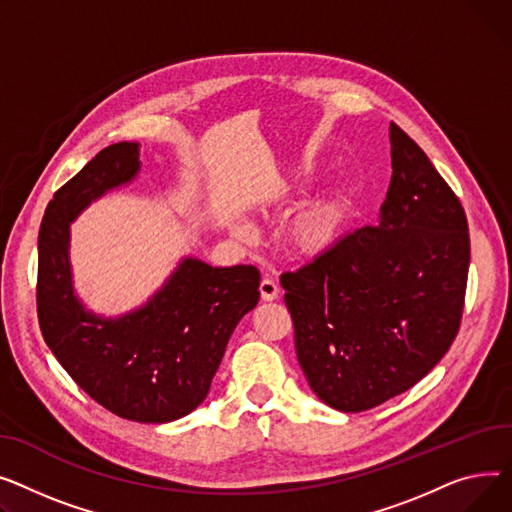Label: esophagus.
<instances>
[{
    "label": "esophagus",
    "mask_w": 512,
    "mask_h": 512,
    "mask_svg": "<svg viewBox=\"0 0 512 512\" xmlns=\"http://www.w3.org/2000/svg\"><path fill=\"white\" fill-rule=\"evenodd\" d=\"M281 293V287L275 279H262L260 281V297L264 299V302H273V299H277Z\"/></svg>",
    "instance_id": "34e87169"
}]
</instances>
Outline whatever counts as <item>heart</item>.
Returning a JSON list of instances; mask_svg holds the SVG:
<instances>
[{"label": "heart", "mask_w": 512, "mask_h": 512, "mask_svg": "<svg viewBox=\"0 0 512 512\" xmlns=\"http://www.w3.org/2000/svg\"><path fill=\"white\" fill-rule=\"evenodd\" d=\"M339 217L341 213L337 204H322L310 210L295 225V246L304 254H320L335 239Z\"/></svg>", "instance_id": "b5f03b06"}]
</instances>
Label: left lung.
Listing matches in <instances>:
<instances>
[{
	"label": "left lung",
	"mask_w": 512,
	"mask_h": 512,
	"mask_svg": "<svg viewBox=\"0 0 512 512\" xmlns=\"http://www.w3.org/2000/svg\"><path fill=\"white\" fill-rule=\"evenodd\" d=\"M393 177L378 225L281 275L314 393L359 413L422 380L453 345L469 273L467 217L428 155L390 124Z\"/></svg>",
	"instance_id": "obj_1"
}]
</instances>
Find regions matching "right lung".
I'll return each mask as SVG.
<instances>
[{
    "label": "right lung",
    "instance_id": "1",
    "mask_svg": "<svg viewBox=\"0 0 512 512\" xmlns=\"http://www.w3.org/2000/svg\"><path fill=\"white\" fill-rule=\"evenodd\" d=\"M138 167V144L117 142L53 194L39 231L37 316L57 362L90 399L132 422L165 424L204 401L233 328L258 304L260 273L188 258L142 310L119 320L84 312L70 283V221Z\"/></svg>",
    "mask_w": 512,
    "mask_h": 512
}]
</instances>
